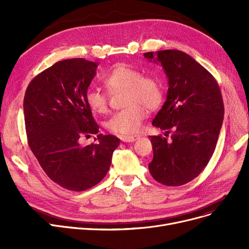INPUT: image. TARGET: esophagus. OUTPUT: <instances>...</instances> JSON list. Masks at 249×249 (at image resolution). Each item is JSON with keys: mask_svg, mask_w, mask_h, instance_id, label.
Instances as JSON below:
<instances>
[{"mask_svg": "<svg viewBox=\"0 0 249 249\" xmlns=\"http://www.w3.org/2000/svg\"><path fill=\"white\" fill-rule=\"evenodd\" d=\"M139 137H140L139 135H127V136H122L121 140L123 142H133L139 139Z\"/></svg>", "mask_w": 249, "mask_h": 249, "instance_id": "esophagus-1", "label": "esophagus"}]
</instances>
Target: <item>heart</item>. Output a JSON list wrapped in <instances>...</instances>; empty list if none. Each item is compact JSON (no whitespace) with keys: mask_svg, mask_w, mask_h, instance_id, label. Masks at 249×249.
Instances as JSON below:
<instances>
[{"mask_svg":"<svg viewBox=\"0 0 249 249\" xmlns=\"http://www.w3.org/2000/svg\"><path fill=\"white\" fill-rule=\"evenodd\" d=\"M104 85L110 91L126 89L125 106L118 111L106 122L105 126L110 132L123 136L131 135L141 127L147 115V110L158 108L162 101V88L158 78L142 73L126 64H117L104 77ZM86 101L89 109L104 114L108 110L106 95L98 89L87 91Z\"/></svg>","mask_w":249,"mask_h":249,"instance_id":"1","label":"heart"}]
</instances>
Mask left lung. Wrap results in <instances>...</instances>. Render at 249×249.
<instances>
[{"mask_svg":"<svg viewBox=\"0 0 249 249\" xmlns=\"http://www.w3.org/2000/svg\"><path fill=\"white\" fill-rule=\"evenodd\" d=\"M143 55L160 63L168 81L166 101L152 121L165 130V136H150L149 172L162 185H185L200 175L214 153L224 118L220 88L210 72L180 50Z\"/></svg>","mask_w":249,"mask_h":249,"instance_id":"obj_1","label":"left lung"}]
</instances>
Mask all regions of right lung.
Here are the masks:
<instances>
[{"mask_svg":"<svg viewBox=\"0 0 249 249\" xmlns=\"http://www.w3.org/2000/svg\"><path fill=\"white\" fill-rule=\"evenodd\" d=\"M98 63L65 59L37 74L26 89L24 118L28 144L50 179L82 192L107 175L120 139L98 134L97 143L80 140L99 132L86 95Z\"/></svg>","mask_w":249,"mask_h":249,"instance_id":"obj_1","label":"right lung"}]
</instances>
